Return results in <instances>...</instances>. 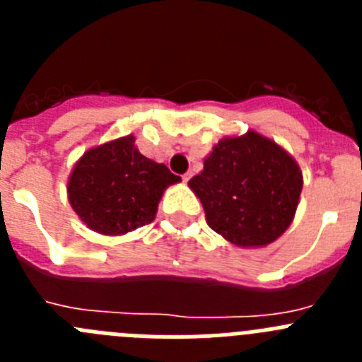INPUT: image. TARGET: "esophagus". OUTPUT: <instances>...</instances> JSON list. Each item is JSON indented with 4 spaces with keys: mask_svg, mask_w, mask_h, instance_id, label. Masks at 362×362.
Listing matches in <instances>:
<instances>
[{
    "mask_svg": "<svg viewBox=\"0 0 362 362\" xmlns=\"http://www.w3.org/2000/svg\"><path fill=\"white\" fill-rule=\"evenodd\" d=\"M192 175H194V174H192V172H187V174H183V181H185V183H188V181H190Z\"/></svg>",
    "mask_w": 362,
    "mask_h": 362,
    "instance_id": "34e87169",
    "label": "esophagus"
}]
</instances>
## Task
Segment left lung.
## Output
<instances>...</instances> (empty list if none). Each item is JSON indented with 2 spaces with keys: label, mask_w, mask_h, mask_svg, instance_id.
Instances as JSON below:
<instances>
[{
  "label": "left lung",
  "mask_w": 362,
  "mask_h": 362,
  "mask_svg": "<svg viewBox=\"0 0 362 362\" xmlns=\"http://www.w3.org/2000/svg\"><path fill=\"white\" fill-rule=\"evenodd\" d=\"M188 185L214 232L238 246H263L292 223L303 174L279 145L248 132L221 139Z\"/></svg>",
  "instance_id": "8db88e82"
}]
</instances>
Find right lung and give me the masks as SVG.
<instances>
[{"mask_svg": "<svg viewBox=\"0 0 362 362\" xmlns=\"http://www.w3.org/2000/svg\"><path fill=\"white\" fill-rule=\"evenodd\" d=\"M181 181L127 136L92 148L74 166L69 201L88 228L119 235L152 223L166 187Z\"/></svg>", "mask_w": 362, "mask_h": 362, "instance_id": "obj_1", "label": "right lung"}]
</instances>
